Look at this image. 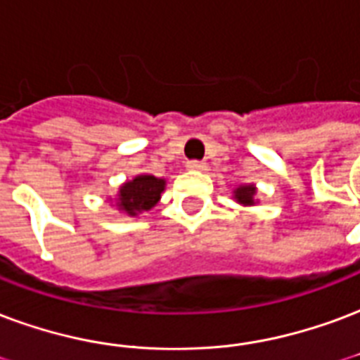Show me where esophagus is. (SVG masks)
I'll return each mask as SVG.
<instances>
[{"label": "esophagus", "instance_id": "obj_1", "mask_svg": "<svg viewBox=\"0 0 360 360\" xmlns=\"http://www.w3.org/2000/svg\"><path fill=\"white\" fill-rule=\"evenodd\" d=\"M206 167V162H198V160H191V162H187V169H191V172H204Z\"/></svg>", "mask_w": 360, "mask_h": 360}]
</instances>
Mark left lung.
<instances>
[{"instance_id": "left-lung-1", "label": "left lung", "mask_w": 360, "mask_h": 360, "mask_svg": "<svg viewBox=\"0 0 360 360\" xmlns=\"http://www.w3.org/2000/svg\"><path fill=\"white\" fill-rule=\"evenodd\" d=\"M233 198L236 204H240L244 207L255 206L257 204V187L254 183H244V185H238L234 187Z\"/></svg>"}]
</instances>
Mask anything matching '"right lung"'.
I'll list each match as a JSON object with an SVG mask.
<instances>
[{"label":"right lung","instance_id":"right-lung-1","mask_svg":"<svg viewBox=\"0 0 360 360\" xmlns=\"http://www.w3.org/2000/svg\"><path fill=\"white\" fill-rule=\"evenodd\" d=\"M166 191V179L154 177L150 173H139L133 179L122 183L118 193L112 198L106 200L114 202L120 214L127 217H139L148 210H153L162 198V193Z\"/></svg>","mask_w":360,"mask_h":360}]
</instances>
